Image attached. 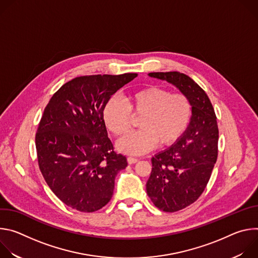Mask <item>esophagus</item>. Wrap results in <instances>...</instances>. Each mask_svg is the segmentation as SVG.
<instances>
[{"instance_id":"34e87169","label":"esophagus","mask_w":258,"mask_h":258,"mask_svg":"<svg viewBox=\"0 0 258 258\" xmlns=\"http://www.w3.org/2000/svg\"><path fill=\"white\" fill-rule=\"evenodd\" d=\"M127 162H128L130 164H134V163L138 162V158H135V157L130 156V157H127Z\"/></svg>"}]
</instances>
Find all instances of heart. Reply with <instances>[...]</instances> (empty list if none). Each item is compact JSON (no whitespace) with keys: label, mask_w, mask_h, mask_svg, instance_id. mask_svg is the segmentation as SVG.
<instances>
[{"label":"heart","mask_w":258,"mask_h":258,"mask_svg":"<svg viewBox=\"0 0 258 258\" xmlns=\"http://www.w3.org/2000/svg\"><path fill=\"white\" fill-rule=\"evenodd\" d=\"M193 106L185 94H172L160 87H148L131 93L126 104L110 98L103 108V120L116 137L125 135L133 125V116L141 117L139 131L123 137L117 144L121 152L139 155L174 144L187 131Z\"/></svg>","instance_id":"heart-1"}]
</instances>
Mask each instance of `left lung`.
Instances as JSON below:
<instances>
[{"label":"left lung","mask_w":258,"mask_h":258,"mask_svg":"<svg viewBox=\"0 0 258 258\" xmlns=\"http://www.w3.org/2000/svg\"><path fill=\"white\" fill-rule=\"evenodd\" d=\"M149 76L174 85L193 106L190 124L168 149L152 157V171L146 190L162 211L175 212L194 203L205 190L217 159L218 126L213 106L204 90L177 71Z\"/></svg>","instance_id":"1"}]
</instances>
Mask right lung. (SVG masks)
Masks as SVG:
<instances>
[{
    "instance_id": "obj_1",
    "label": "right lung",
    "mask_w": 258,
    "mask_h": 258,
    "mask_svg": "<svg viewBox=\"0 0 258 258\" xmlns=\"http://www.w3.org/2000/svg\"><path fill=\"white\" fill-rule=\"evenodd\" d=\"M137 77H79L64 84L46 106L35 134L39 167L52 192L67 206L94 212L111 199L115 176L127 162L108 138L103 108Z\"/></svg>"
}]
</instances>
